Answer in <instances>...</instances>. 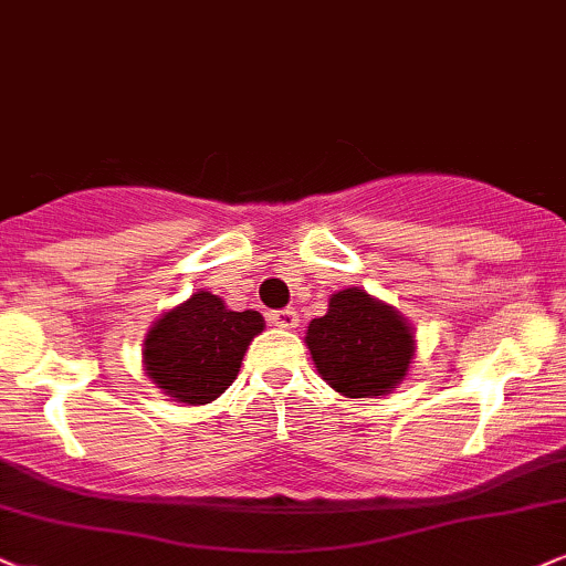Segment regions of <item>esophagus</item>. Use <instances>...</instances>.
<instances>
[{
	"label": "esophagus",
	"instance_id": "34e87169",
	"mask_svg": "<svg viewBox=\"0 0 566 566\" xmlns=\"http://www.w3.org/2000/svg\"><path fill=\"white\" fill-rule=\"evenodd\" d=\"M269 321L279 328H295L300 318H297V311H292V307H282V311H271Z\"/></svg>",
	"mask_w": 566,
	"mask_h": 566
}]
</instances>
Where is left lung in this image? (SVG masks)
<instances>
[{
    "label": "left lung",
    "mask_w": 566,
    "mask_h": 566,
    "mask_svg": "<svg viewBox=\"0 0 566 566\" xmlns=\"http://www.w3.org/2000/svg\"><path fill=\"white\" fill-rule=\"evenodd\" d=\"M305 342L324 381L353 399L395 389L415 353L407 321L357 287L332 295L326 316L307 326Z\"/></svg>",
    "instance_id": "obj_1"
}]
</instances>
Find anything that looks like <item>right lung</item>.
Segmentation results:
<instances>
[{"mask_svg":"<svg viewBox=\"0 0 566 566\" xmlns=\"http://www.w3.org/2000/svg\"><path fill=\"white\" fill-rule=\"evenodd\" d=\"M261 332V313L230 311L211 292H196L156 321L143 349L146 370L177 402H213L232 386L242 355Z\"/></svg>","mask_w":566,"mask_h":566,"instance_id":"obj_1","label":"right lung"}]
</instances>
